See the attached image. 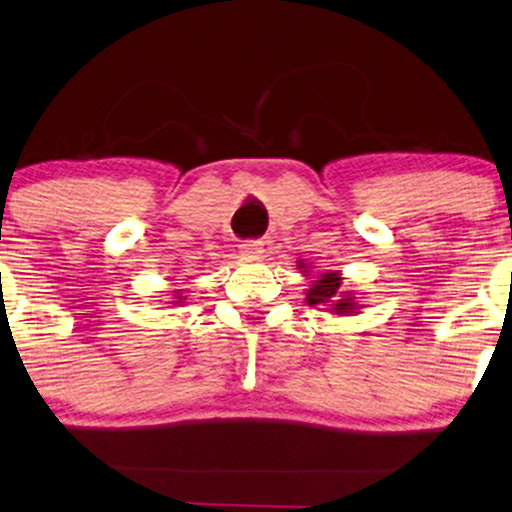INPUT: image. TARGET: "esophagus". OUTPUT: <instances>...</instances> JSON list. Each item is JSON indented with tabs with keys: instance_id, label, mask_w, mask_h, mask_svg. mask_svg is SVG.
<instances>
[{
	"instance_id": "1",
	"label": "esophagus",
	"mask_w": 512,
	"mask_h": 512,
	"mask_svg": "<svg viewBox=\"0 0 512 512\" xmlns=\"http://www.w3.org/2000/svg\"><path fill=\"white\" fill-rule=\"evenodd\" d=\"M238 248H241L243 257H260L262 255V241H255V238H252V241H243Z\"/></svg>"
}]
</instances>
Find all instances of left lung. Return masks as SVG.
<instances>
[{
    "mask_svg": "<svg viewBox=\"0 0 512 512\" xmlns=\"http://www.w3.org/2000/svg\"><path fill=\"white\" fill-rule=\"evenodd\" d=\"M307 302L309 304H333L335 314H349L354 309L352 297L340 295V274H323L319 281L312 283V288L307 290Z\"/></svg>",
    "mask_w": 512,
    "mask_h": 512,
    "instance_id": "8db88e82",
    "label": "left lung"
}]
</instances>
